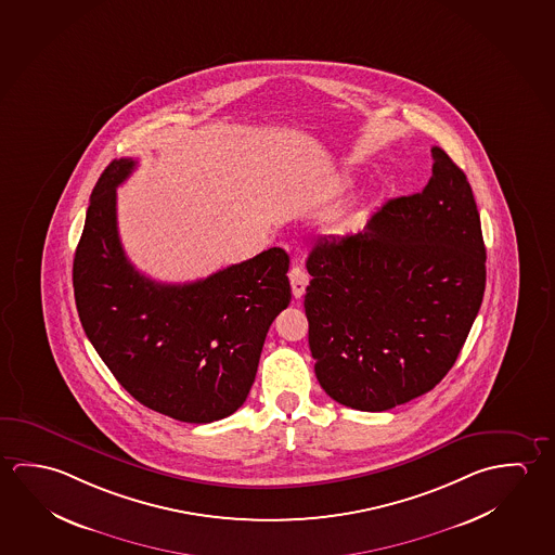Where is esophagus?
<instances>
[{
  "mask_svg": "<svg viewBox=\"0 0 555 555\" xmlns=\"http://www.w3.org/2000/svg\"><path fill=\"white\" fill-rule=\"evenodd\" d=\"M309 274L301 269V267H294L291 271V284H292V294H294V298H301L304 296V292H306V286H308Z\"/></svg>",
  "mask_w": 555,
  "mask_h": 555,
  "instance_id": "1",
  "label": "esophagus"
}]
</instances>
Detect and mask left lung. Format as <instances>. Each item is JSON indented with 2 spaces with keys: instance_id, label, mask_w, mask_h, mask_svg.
<instances>
[{
  "instance_id": "8db88e82",
  "label": "left lung",
  "mask_w": 555,
  "mask_h": 555,
  "mask_svg": "<svg viewBox=\"0 0 555 555\" xmlns=\"http://www.w3.org/2000/svg\"><path fill=\"white\" fill-rule=\"evenodd\" d=\"M426 188L308 257L309 350L331 399L383 412L431 391L480 311L486 247L473 188L434 146Z\"/></svg>"
}]
</instances>
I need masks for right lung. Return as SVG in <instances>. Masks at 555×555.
Masks as SVG:
<instances>
[{
  "instance_id": "1",
  "label": "right lung",
  "mask_w": 555,
  "mask_h": 555,
  "mask_svg": "<svg viewBox=\"0 0 555 555\" xmlns=\"http://www.w3.org/2000/svg\"><path fill=\"white\" fill-rule=\"evenodd\" d=\"M135 164L112 160L91 193L74 259L85 335L146 409L190 424L227 418L246 402L267 331L291 304V257L271 247L203 281H151L118 234L116 188Z\"/></svg>"
}]
</instances>
